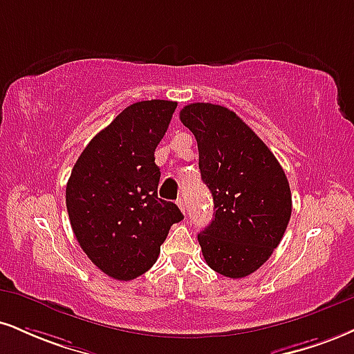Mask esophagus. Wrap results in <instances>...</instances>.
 I'll return each instance as SVG.
<instances>
[{
    "label": "esophagus",
    "mask_w": 354,
    "mask_h": 354,
    "mask_svg": "<svg viewBox=\"0 0 354 354\" xmlns=\"http://www.w3.org/2000/svg\"><path fill=\"white\" fill-rule=\"evenodd\" d=\"M176 204H178V206H180V209H181L183 214H186V204H185V199H183V198H178V199H176Z\"/></svg>",
    "instance_id": "34e87169"
}]
</instances>
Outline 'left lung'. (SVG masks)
Listing matches in <instances>:
<instances>
[{
    "mask_svg": "<svg viewBox=\"0 0 354 354\" xmlns=\"http://www.w3.org/2000/svg\"><path fill=\"white\" fill-rule=\"evenodd\" d=\"M180 118L198 142L201 180L214 199L211 224L198 234L204 261L229 279L250 275L267 262L290 221L285 171L232 110L198 102Z\"/></svg>",
    "mask_w": 354,
    "mask_h": 354,
    "instance_id": "obj_1",
    "label": "left lung"
}]
</instances>
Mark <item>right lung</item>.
Listing matches in <instances>:
<instances>
[{"instance_id":"1","label":"right lung","mask_w":354,"mask_h":354,"mask_svg":"<svg viewBox=\"0 0 354 354\" xmlns=\"http://www.w3.org/2000/svg\"><path fill=\"white\" fill-rule=\"evenodd\" d=\"M171 100L131 104L88 142L66 188L72 231L87 257L117 280L151 269L183 214L158 198L155 150L176 109Z\"/></svg>"}]
</instances>
